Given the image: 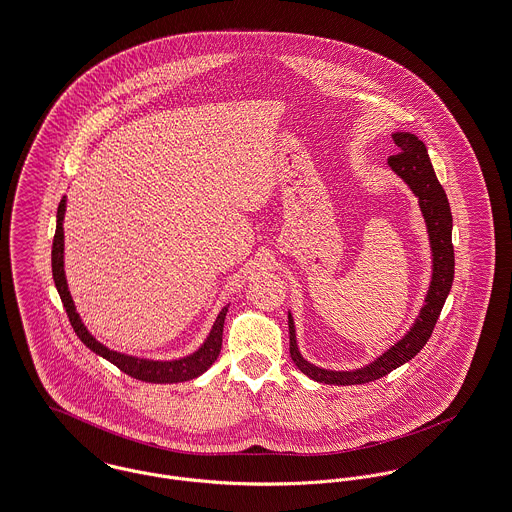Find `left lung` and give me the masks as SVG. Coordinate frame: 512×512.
Instances as JSON below:
<instances>
[{"label":"left lung","mask_w":512,"mask_h":512,"mask_svg":"<svg viewBox=\"0 0 512 512\" xmlns=\"http://www.w3.org/2000/svg\"><path fill=\"white\" fill-rule=\"evenodd\" d=\"M392 138L397 146V156L388 158V165L392 167L397 177L405 181V185L419 200V208L427 224L431 255H433L431 284L425 296V304L417 315L415 323L409 327V331L376 360L356 370H327L308 362L298 349L294 319L288 312L290 356L300 372H304L308 378H312L319 384H331V386L368 384L390 374L401 364L409 362L415 354L421 353V349L427 345L429 337L433 335L436 319L442 312V306L452 288L454 247H452V212H450L448 198L436 179L427 146L411 132H394Z\"/></svg>","instance_id":"left-lung-1"}]
</instances>
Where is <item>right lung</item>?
Instances as JSON below:
<instances>
[{"label":"right lung","mask_w":512,"mask_h":512,"mask_svg":"<svg viewBox=\"0 0 512 512\" xmlns=\"http://www.w3.org/2000/svg\"><path fill=\"white\" fill-rule=\"evenodd\" d=\"M64 214H66V197H62L58 204V212H56V234H54V243H52V276H54L56 290L62 298V304L66 308V314L70 317V323H72L76 335L81 339V343L87 349H91L93 353L99 354L105 360H109L111 364H115L124 374L132 376L136 380H142V382L177 384V382H187V380H193L200 374H204L214 364V360L218 358L220 349H222L224 319H226L230 304L220 310L204 343L189 356L175 358V360H152V358L117 353V351L105 347L87 331L85 323L81 321V317L76 312V304H74L70 288H68V280L64 273Z\"/></svg>","instance_id":"obj_1"}]
</instances>
